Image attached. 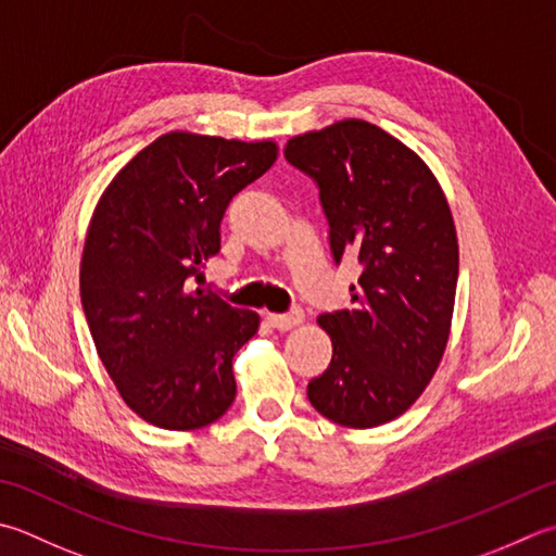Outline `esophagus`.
Returning <instances> with one entry per match:
<instances>
[{"label": "esophagus", "mask_w": 556, "mask_h": 556, "mask_svg": "<svg viewBox=\"0 0 556 556\" xmlns=\"http://www.w3.org/2000/svg\"><path fill=\"white\" fill-rule=\"evenodd\" d=\"M267 323L277 330H291L296 325L303 323V313L301 311H291V313H267Z\"/></svg>", "instance_id": "esophagus-1"}]
</instances>
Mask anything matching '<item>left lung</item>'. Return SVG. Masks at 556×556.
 <instances>
[{"instance_id": "1", "label": "left lung", "mask_w": 556, "mask_h": 556, "mask_svg": "<svg viewBox=\"0 0 556 556\" xmlns=\"http://www.w3.org/2000/svg\"><path fill=\"white\" fill-rule=\"evenodd\" d=\"M315 180L330 250L362 263L350 306L323 313L332 362L308 383L334 424L371 429L400 417L437 374L458 287V236L437 176L415 151L366 119H340L287 141Z\"/></svg>"}]
</instances>
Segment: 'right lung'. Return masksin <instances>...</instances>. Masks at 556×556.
Here are the masks:
<instances>
[{
	"label": "right lung",
	"instance_id": "1",
	"mask_svg": "<svg viewBox=\"0 0 556 556\" xmlns=\"http://www.w3.org/2000/svg\"><path fill=\"white\" fill-rule=\"evenodd\" d=\"M275 161L269 139L168 132L96 204L79 271L84 315L117 393L159 429H202L236 397L233 354L260 315L206 291L200 269L219 253L228 202Z\"/></svg>",
	"mask_w": 556,
	"mask_h": 556
}]
</instances>
